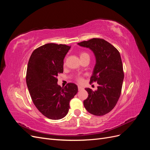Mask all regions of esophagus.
I'll use <instances>...</instances> for the list:
<instances>
[{"instance_id": "obj_1", "label": "esophagus", "mask_w": 150, "mask_h": 150, "mask_svg": "<svg viewBox=\"0 0 150 150\" xmlns=\"http://www.w3.org/2000/svg\"><path fill=\"white\" fill-rule=\"evenodd\" d=\"M83 88L81 87V86H78V90L79 91H81V90H82Z\"/></svg>"}]
</instances>
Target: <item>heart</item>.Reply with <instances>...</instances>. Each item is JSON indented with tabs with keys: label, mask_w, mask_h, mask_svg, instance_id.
<instances>
[{
	"label": "heart",
	"mask_w": 150,
	"mask_h": 150,
	"mask_svg": "<svg viewBox=\"0 0 150 150\" xmlns=\"http://www.w3.org/2000/svg\"><path fill=\"white\" fill-rule=\"evenodd\" d=\"M89 56L88 54L86 53V52H81V54H80V57H84V56ZM76 80L79 83H82L83 81V79L81 78V77H78V78H76Z\"/></svg>",
	"instance_id": "obj_1"
}]
</instances>
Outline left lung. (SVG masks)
<instances>
[{
  "instance_id": "1",
  "label": "left lung",
  "mask_w": 150,
  "mask_h": 150,
  "mask_svg": "<svg viewBox=\"0 0 150 150\" xmlns=\"http://www.w3.org/2000/svg\"><path fill=\"white\" fill-rule=\"evenodd\" d=\"M78 44L89 48L96 57L90 83L97 82L98 89L86 88L88 98L84 106L89 113L103 116L115 108L120 97L124 72L120 54L117 49L103 39L93 38Z\"/></svg>"
}]
</instances>
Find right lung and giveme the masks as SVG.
Masks as SVG:
<instances>
[{
	"mask_svg": "<svg viewBox=\"0 0 150 150\" xmlns=\"http://www.w3.org/2000/svg\"><path fill=\"white\" fill-rule=\"evenodd\" d=\"M71 46L46 44L35 49L28 62L26 83L38 110L49 119L60 120L69 110V102L78 91V86L57 84V77L63 72L64 59Z\"/></svg>",
	"mask_w": 150,
	"mask_h": 150,
	"instance_id": "obj_1",
	"label": "right lung"
}]
</instances>
